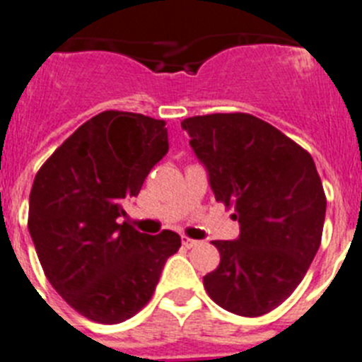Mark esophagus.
Listing matches in <instances>:
<instances>
[{
	"label": "esophagus",
	"instance_id": "34e87169",
	"mask_svg": "<svg viewBox=\"0 0 362 362\" xmlns=\"http://www.w3.org/2000/svg\"><path fill=\"white\" fill-rule=\"evenodd\" d=\"M196 245H199V242H197V240H192V238H188V236L183 238L185 249H192V247H196Z\"/></svg>",
	"mask_w": 362,
	"mask_h": 362
}]
</instances>
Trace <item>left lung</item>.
<instances>
[{
    "instance_id": "left-lung-1",
    "label": "left lung",
    "mask_w": 362,
    "mask_h": 362,
    "mask_svg": "<svg viewBox=\"0 0 362 362\" xmlns=\"http://www.w3.org/2000/svg\"><path fill=\"white\" fill-rule=\"evenodd\" d=\"M181 126L216 202L240 223L236 242H212L219 265L203 286L230 313H269L302 282L322 240L326 194L313 157L249 113L188 117Z\"/></svg>"
}]
</instances>
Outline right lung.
Instances as JSON below:
<instances>
[{
	"label": "right lung",
	"mask_w": 362,
	"mask_h": 362,
	"mask_svg": "<svg viewBox=\"0 0 362 362\" xmlns=\"http://www.w3.org/2000/svg\"><path fill=\"white\" fill-rule=\"evenodd\" d=\"M166 151L165 120L107 110L67 137L34 177L29 233L36 255L51 286L86 319H132L181 247L172 230L150 236L119 223L124 199L141 192Z\"/></svg>",
	"instance_id": "right-lung-1"
}]
</instances>
